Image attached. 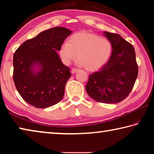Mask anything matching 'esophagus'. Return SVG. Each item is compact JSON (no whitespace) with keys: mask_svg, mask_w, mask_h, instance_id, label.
I'll use <instances>...</instances> for the list:
<instances>
[{"mask_svg":"<svg viewBox=\"0 0 154 154\" xmlns=\"http://www.w3.org/2000/svg\"><path fill=\"white\" fill-rule=\"evenodd\" d=\"M79 71V69H75V68H73V69H72V70H71V72L72 74H75V73H76V72Z\"/></svg>","mask_w":154,"mask_h":154,"instance_id":"34e87169","label":"esophagus"}]
</instances>
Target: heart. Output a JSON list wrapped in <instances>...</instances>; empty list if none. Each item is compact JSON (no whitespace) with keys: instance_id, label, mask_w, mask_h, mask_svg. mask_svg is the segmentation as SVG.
<instances>
[{"instance_id":"heart-1","label":"heart","mask_w":154,"mask_h":154,"mask_svg":"<svg viewBox=\"0 0 154 154\" xmlns=\"http://www.w3.org/2000/svg\"><path fill=\"white\" fill-rule=\"evenodd\" d=\"M59 53L65 65L71 64L77 55L78 64L85 66L88 71H94L109 60L112 53V45L108 39L96 34L77 32L70 37L69 42L62 44Z\"/></svg>"}]
</instances>
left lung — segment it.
<instances>
[{
    "label": "left lung",
    "instance_id": "1",
    "mask_svg": "<svg viewBox=\"0 0 154 154\" xmlns=\"http://www.w3.org/2000/svg\"><path fill=\"white\" fill-rule=\"evenodd\" d=\"M110 41L113 51L100 71L89 76L85 90L97 102L118 103L124 100L134 85L138 65L134 47L116 33L104 32Z\"/></svg>",
    "mask_w": 154,
    "mask_h": 154
}]
</instances>
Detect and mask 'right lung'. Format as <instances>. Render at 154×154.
Masks as SVG:
<instances>
[{
    "instance_id": "add662e5",
    "label": "right lung",
    "mask_w": 154,
    "mask_h": 154,
    "mask_svg": "<svg viewBox=\"0 0 154 154\" xmlns=\"http://www.w3.org/2000/svg\"><path fill=\"white\" fill-rule=\"evenodd\" d=\"M71 31L55 27L43 31L22 43L14 55L13 78L26 102L36 108H48L60 101L70 69L61 62L57 51ZM40 67L38 72L33 66Z\"/></svg>"
}]
</instances>
